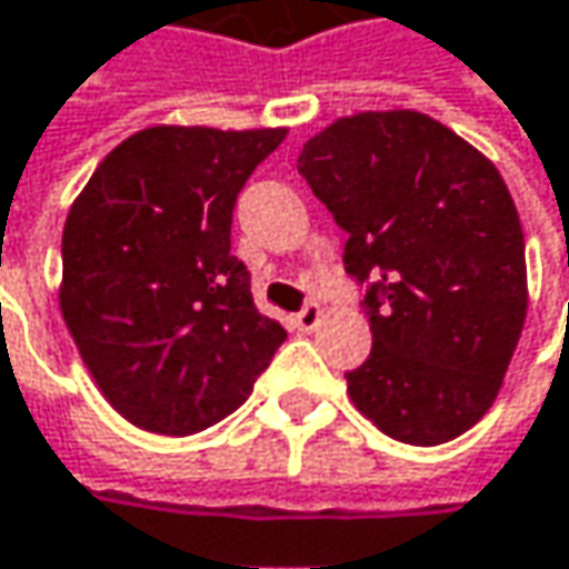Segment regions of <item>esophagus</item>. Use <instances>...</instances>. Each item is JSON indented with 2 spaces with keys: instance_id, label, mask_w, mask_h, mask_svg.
<instances>
[{
  "instance_id": "obj_1",
  "label": "esophagus",
  "mask_w": 569,
  "mask_h": 569,
  "mask_svg": "<svg viewBox=\"0 0 569 569\" xmlns=\"http://www.w3.org/2000/svg\"><path fill=\"white\" fill-rule=\"evenodd\" d=\"M292 322H296V329H299V332H312V329L322 322V309H319V302H306V306L296 312V319H292Z\"/></svg>"
}]
</instances>
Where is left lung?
<instances>
[{"mask_svg":"<svg viewBox=\"0 0 569 569\" xmlns=\"http://www.w3.org/2000/svg\"><path fill=\"white\" fill-rule=\"evenodd\" d=\"M296 169L348 233L345 273L365 286L375 345L345 375L355 407L410 446L466 433L528 312L525 233L498 169L417 110L345 117Z\"/></svg>","mask_w":569,"mask_h":569,"instance_id":"1","label":"left lung"}]
</instances>
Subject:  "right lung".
I'll list each match as a JSON object with an SVG mask.
<instances>
[{"label": "right lung", "mask_w": 569, "mask_h": 569, "mask_svg": "<svg viewBox=\"0 0 569 569\" xmlns=\"http://www.w3.org/2000/svg\"><path fill=\"white\" fill-rule=\"evenodd\" d=\"M283 139L152 127L120 142L71 204L64 322L113 410L149 433L224 420L286 341L231 253L237 194Z\"/></svg>", "instance_id": "right-lung-1"}]
</instances>
